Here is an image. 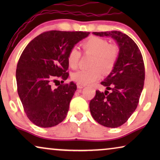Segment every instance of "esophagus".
<instances>
[{
    "label": "esophagus",
    "instance_id": "obj_1",
    "mask_svg": "<svg viewBox=\"0 0 160 160\" xmlns=\"http://www.w3.org/2000/svg\"><path fill=\"white\" fill-rule=\"evenodd\" d=\"M85 86H84V85H83V84H78H78H77V87H78V89H82V88H84V87Z\"/></svg>",
    "mask_w": 160,
    "mask_h": 160
}]
</instances>
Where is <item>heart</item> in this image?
<instances>
[{"mask_svg":"<svg viewBox=\"0 0 160 160\" xmlns=\"http://www.w3.org/2000/svg\"><path fill=\"white\" fill-rule=\"evenodd\" d=\"M84 53L94 54L92 69H80L72 74V79L78 84H90L99 79L105 73L110 72L114 68L119 55L117 45L108 43L106 39L98 36H91L82 43ZM81 58V52L77 48L72 47L67 55L69 66L76 68Z\"/></svg>","mask_w":160,"mask_h":160,"instance_id":"1","label":"heart"}]
</instances>
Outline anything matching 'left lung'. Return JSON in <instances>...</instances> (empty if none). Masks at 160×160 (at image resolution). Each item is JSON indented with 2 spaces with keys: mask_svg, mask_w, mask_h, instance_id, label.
<instances>
[{
  "mask_svg": "<svg viewBox=\"0 0 160 160\" xmlns=\"http://www.w3.org/2000/svg\"><path fill=\"white\" fill-rule=\"evenodd\" d=\"M93 34L115 39L119 55L112 71L100 83L106 90L96 91L89 102V109L93 119L100 124L118 128L128 121L138 105L145 79L143 57L135 41L123 32L113 30Z\"/></svg>",
  "mask_w": 160,
  "mask_h": 160,
  "instance_id": "8db88e82",
  "label": "left lung"
}]
</instances>
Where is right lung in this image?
Masks as SVG:
<instances>
[{
  "mask_svg": "<svg viewBox=\"0 0 160 160\" xmlns=\"http://www.w3.org/2000/svg\"><path fill=\"white\" fill-rule=\"evenodd\" d=\"M89 33L50 30L36 36L23 50L17 66V92L26 115L36 125L51 128L66 117L76 84L71 82L54 89L51 85H56L57 78L67 79L68 53Z\"/></svg>",
  "mask_w": 160,
  "mask_h": 160,
  "instance_id": "add662e5",
  "label": "right lung"
}]
</instances>
